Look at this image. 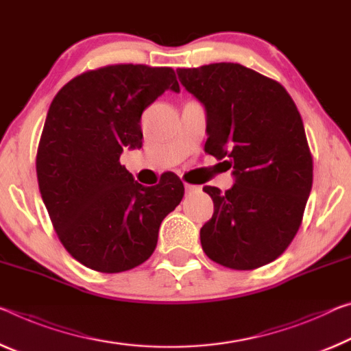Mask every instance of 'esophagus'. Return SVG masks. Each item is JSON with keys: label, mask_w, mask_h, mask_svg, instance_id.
<instances>
[{"label": "esophagus", "mask_w": 351, "mask_h": 351, "mask_svg": "<svg viewBox=\"0 0 351 351\" xmlns=\"http://www.w3.org/2000/svg\"><path fill=\"white\" fill-rule=\"evenodd\" d=\"M184 189H186V192L187 193H191V192H195V191H198V186H193V184H184Z\"/></svg>", "instance_id": "esophagus-1"}]
</instances>
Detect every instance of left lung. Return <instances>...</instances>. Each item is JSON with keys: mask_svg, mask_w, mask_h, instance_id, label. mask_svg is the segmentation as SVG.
I'll return each instance as SVG.
<instances>
[{"mask_svg": "<svg viewBox=\"0 0 351 351\" xmlns=\"http://www.w3.org/2000/svg\"><path fill=\"white\" fill-rule=\"evenodd\" d=\"M206 110L204 152L232 169L225 193L204 186L214 214L199 230L208 258L234 270L275 261L295 237L313 187L302 117L280 82L241 64L178 69Z\"/></svg>", "mask_w": 351, "mask_h": 351, "instance_id": "8db88e82", "label": "left lung"}]
</instances>
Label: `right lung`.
I'll use <instances>...</instances> for the list:
<instances>
[{"label": "right lung", "mask_w": 351, "mask_h": 351, "mask_svg": "<svg viewBox=\"0 0 351 351\" xmlns=\"http://www.w3.org/2000/svg\"><path fill=\"white\" fill-rule=\"evenodd\" d=\"M165 90L180 92L170 66L108 65L73 77L49 106L38 189L59 241L88 269L119 274L145 263L184 195L175 173L145 187L120 164L125 148H142V112Z\"/></svg>", "instance_id": "obj_1"}]
</instances>
